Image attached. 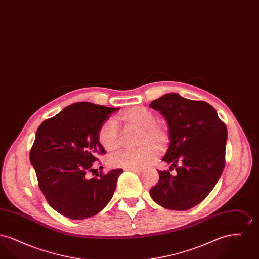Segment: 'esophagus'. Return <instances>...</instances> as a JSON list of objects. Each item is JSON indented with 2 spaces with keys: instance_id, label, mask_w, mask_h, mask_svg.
<instances>
[{
  "instance_id": "obj_1",
  "label": "esophagus",
  "mask_w": 259,
  "mask_h": 259,
  "mask_svg": "<svg viewBox=\"0 0 259 259\" xmlns=\"http://www.w3.org/2000/svg\"><path fill=\"white\" fill-rule=\"evenodd\" d=\"M127 171L141 174V172H144V169H141V168H129V169H127Z\"/></svg>"
}]
</instances>
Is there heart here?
Returning <instances> with one entry per match:
<instances>
[{"mask_svg": "<svg viewBox=\"0 0 259 259\" xmlns=\"http://www.w3.org/2000/svg\"><path fill=\"white\" fill-rule=\"evenodd\" d=\"M125 129H137L139 148L116 153L109 158V164L115 168H144L155 160L159 148L164 149L171 140L167 124L156 119V114L144 106L126 109L118 116ZM99 144L107 151H115L123 143L122 133L117 124L108 119L101 124L97 134Z\"/></svg>", "mask_w": 259, "mask_h": 259, "instance_id": "b5f03b06", "label": "heart"}]
</instances>
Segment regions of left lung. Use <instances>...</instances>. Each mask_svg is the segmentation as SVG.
<instances>
[{
	"label": "left lung",
	"mask_w": 259,
	"mask_h": 259,
	"mask_svg": "<svg viewBox=\"0 0 259 259\" xmlns=\"http://www.w3.org/2000/svg\"><path fill=\"white\" fill-rule=\"evenodd\" d=\"M149 107L168 122L171 140L162 160L177 172L158 171L150 196L161 207L186 210L195 207L217 185L225 165L227 129L217 111L204 101L169 93Z\"/></svg>",
	"instance_id": "obj_1"
}]
</instances>
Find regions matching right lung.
I'll list each match as a JSON object with an SVG mask.
<instances>
[{"mask_svg": "<svg viewBox=\"0 0 259 259\" xmlns=\"http://www.w3.org/2000/svg\"><path fill=\"white\" fill-rule=\"evenodd\" d=\"M118 108L88 102L66 107L39 125L30 151L37 185L49 205L62 215L84 220L111 201L122 169L89 179L88 174L106 150L99 144L101 124Z\"/></svg>", "mask_w": 259, "mask_h": 259, "instance_id": "obj_1", "label": "right lung"}]
</instances>
